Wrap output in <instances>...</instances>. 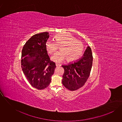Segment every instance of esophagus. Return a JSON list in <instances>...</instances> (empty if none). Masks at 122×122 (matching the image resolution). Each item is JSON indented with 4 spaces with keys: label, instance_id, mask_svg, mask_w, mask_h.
Here are the masks:
<instances>
[{
    "label": "esophagus",
    "instance_id": "1",
    "mask_svg": "<svg viewBox=\"0 0 122 122\" xmlns=\"http://www.w3.org/2000/svg\"><path fill=\"white\" fill-rule=\"evenodd\" d=\"M55 65H56V67H59V66H60V65L59 64H57V63H56Z\"/></svg>",
    "mask_w": 122,
    "mask_h": 122
}]
</instances>
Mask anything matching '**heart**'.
<instances>
[{
    "label": "heart",
    "mask_w": 122,
    "mask_h": 122,
    "mask_svg": "<svg viewBox=\"0 0 122 122\" xmlns=\"http://www.w3.org/2000/svg\"><path fill=\"white\" fill-rule=\"evenodd\" d=\"M55 42L47 40L46 48L47 52L53 54L57 51L58 47L60 52L55 53L52 57V61L60 63L65 59L67 62L77 60L83 54L84 46L83 43L69 33H61L54 37Z\"/></svg>",
    "instance_id": "obj_1"
}]
</instances>
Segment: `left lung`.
Returning <instances> with one entry per match:
<instances>
[{"instance_id":"obj_1","label":"left lung","mask_w":122,"mask_h":122,"mask_svg":"<svg viewBox=\"0 0 122 122\" xmlns=\"http://www.w3.org/2000/svg\"><path fill=\"white\" fill-rule=\"evenodd\" d=\"M92 60L91 48L87 46L80 60L68 65H62L64 70L62 80L63 85L70 91H75L83 86L89 77Z\"/></svg>"}]
</instances>
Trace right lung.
<instances>
[{"instance_id":"add662e5","label":"right lung","mask_w":122,"mask_h":122,"mask_svg":"<svg viewBox=\"0 0 122 122\" xmlns=\"http://www.w3.org/2000/svg\"><path fill=\"white\" fill-rule=\"evenodd\" d=\"M49 37L47 32L33 35L22 50L20 63L23 72L31 86L38 90L49 86L56 67L46 48V43Z\"/></svg>"}]
</instances>
